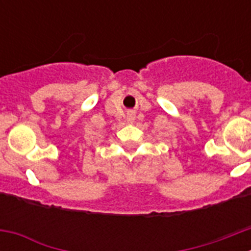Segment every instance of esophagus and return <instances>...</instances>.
Masks as SVG:
<instances>
[{
	"mask_svg": "<svg viewBox=\"0 0 251 251\" xmlns=\"http://www.w3.org/2000/svg\"><path fill=\"white\" fill-rule=\"evenodd\" d=\"M128 119H129L130 122H132V121H134V113H133V112L128 113Z\"/></svg>",
	"mask_w": 251,
	"mask_h": 251,
	"instance_id": "obj_1",
	"label": "esophagus"
}]
</instances>
